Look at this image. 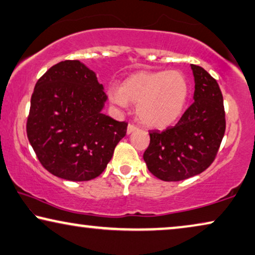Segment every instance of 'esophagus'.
I'll return each mask as SVG.
<instances>
[{
	"instance_id": "obj_1",
	"label": "esophagus",
	"mask_w": 255,
	"mask_h": 255,
	"mask_svg": "<svg viewBox=\"0 0 255 255\" xmlns=\"http://www.w3.org/2000/svg\"><path fill=\"white\" fill-rule=\"evenodd\" d=\"M135 130H138V128H136L134 124H128V134L132 133V132H134Z\"/></svg>"
}]
</instances>
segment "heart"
Listing matches in <instances>:
<instances>
[{
    "mask_svg": "<svg viewBox=\"0 0 255 255\" xmlns=\"http://www.w3.org/2000/svg\"><path fill=\"white\" fill-rule=\"evenodd\" d=\"M189 82L182 72L138 71L123 80L121 87H110L109 100L122 107L136 105V116L142 124L164 128L179 120L189 99Z\"/></svg>",
    "mask_w": 255,
    "mask_h": 255,
    "instance_id": "b5f03b06",
    "label": "heart"
}]
</instances>
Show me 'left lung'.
Listing matches in <instances>:
<instances>
[{
    "mask_svg": "<svg viewBox=\"0 0 255 255\" xmlns=\"http://www.w3.org/2000/svg\"><path fill=\"white\" fill-rule=\"evenodd\" d=\"M191 69L194 102L175 127L150 132L143 153L148 170L164 182H178L205 171L215 160L226 132L219 84L201 66L191 64Z\"/></svg>",
    "mask_w": 255,
    "mask_h": 255,
    "instance_id": "8db88e82",
    "label": "left lung"
}]
</instances>
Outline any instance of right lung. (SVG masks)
I'll use <instances>...</instances> for the list:
<instances>
[{
    "label": "right lung",
    "mask_w": 255,
    "mask_h": 255,
    "mask_svg": "<svg viewBox=\"0 0 255 255\" xmlns=\"http://www.w3.org/2000/svg\"><path fill=\"white\" fill-rule=\"evenodd\" d=\"M107 99L95 72L79 61L60 62L36 82L26 132L43 168L72 182L101 175L128 128L102 114Z\"/></svg>",
    "instance_id": "obj_1"
}]
</instances>
